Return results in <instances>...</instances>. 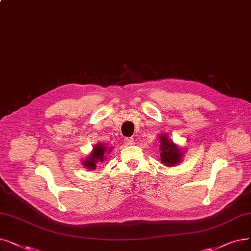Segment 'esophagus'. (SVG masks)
<instances>
[{
    "instance_id": "1",
    "label": "esophagus",
    "mask_w": 251,
    "mask_h": 251,
    "mask_svg": "<svg viewBox=\"0 0 251 251\" xmlns=\"http://www.w3.org/2000/svg\"><path fill=\"white\" fill-rule=\"evenodd\" d=\"M124 140H125V144H126L127 146H132V145H134V139L131 138V137H126Z\"/></svg>"
}]
</instances>
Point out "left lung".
I'll return each mask as SVG.
<instances>
[{
    "mask_svg": "<svg viewBox=\"0 0 251 251\" xmlns=\"http://www.w3.org/2000/svg\"><path fill=\"white\" fill-rule=\"evenodd\" d=\"M157 139L159 140L158 145L162 164L167 167H174L178 165L184 154V151L181 150V147L174 144L166 133L160 134Z\"/></svg>",
    "mask_w": 251,
    "mask_h": 251,
    "instance_id": "left-lung-1",
    "label": "left lung"
}]
</instances>
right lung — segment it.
I'll return each instance as SVG.
<instances>
[{"label": "right lung", "mask_w": 251, "mask_h": 251, "mask_svg": "<svg viewBox=\"0 0 251 251\" xmlns=\"http://www.w3.org/2000/svg\"><path fill=\"white\" fill-rule=\"evenodd\" d=\"M113 147H108L105 143H99L93 147L92 151L85 160H83V166L88 170H95L97 163H102L106 158L105 154L111 152Z\"/></svg>", "instance_id": "right-lung-1"}]
</instances>
